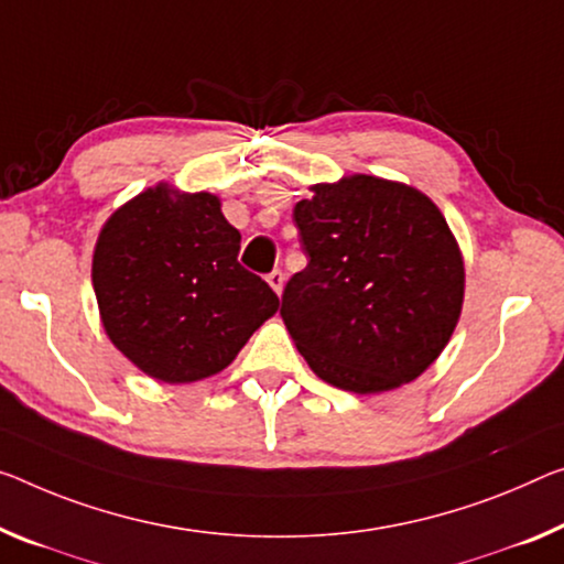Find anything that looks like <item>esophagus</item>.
Listing matches in <instances>:
<instances>
[{
  "label": "esophagus",
  "mask_w": 564,
  "mask_h": 564,
  "mask_svg": "<svg viewBox=\"0 0 564 564\" xmlns=\"http://www.w3.org/2000/svg\"><path fill=\"white\" fill-rule=\"evenodd\" d=\"M267 282H270V288H272L276 294H282V288H284V274H282L280 270H272L270 274H267Z\"/></svg>",
  "instance_id": "34e87169"
}]
</instances>
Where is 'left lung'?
<instances>
[{"instance_id": "1", "label": "left lung", "mask_w": 564, "mask_h": 564, "mask_svg": "<svg viewBox=\"0 0 564 564\" xmlns=\"http://www.w3.org/2000/svg\"><path fill=\"white\" fill-rule=\"evenodd\" d=\"M294 206L307 267L280 315L317 378L383 393L426 370L462 315L464 259L419 188L355 173Z\"/></svg>"}]
</instances>
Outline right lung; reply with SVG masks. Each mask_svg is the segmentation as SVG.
Listing matches in <instances>:
<instances>
[{"instance_id": "obj_1", "label": "right lung", "mask_w": 564, "mask_h": 564, "mask_svg": "<svg viewBox=\"0 0 564 564\" xmlns=\"http://www.w3.org/2000/svg\"><path fill=\"white\" fill-rule=\"evenodd\" d=\"M241 234L214 194L145 188L102 227L93 288L110 343L163 383H194L237 358L280 297L239 264Z\"/></svg>"}]
</instances>
